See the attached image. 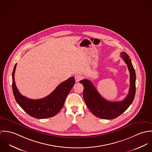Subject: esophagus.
<instances>
[{
	"instance_id": "1",
	"label": "esophagus",
	"mask_w": 152,
	"mask_h": 152,
	"mask_svg": "<svg viewBox=\"0 0 152 152\" xmlns=\"http://www.w3.org/2000/svg\"><path fill=\"white\" fill-rule=\"evenodd\" d=\"M82 78H83V76L81 75H80V74H77L75 76V79L76 82L80 81Z\"/></svg>"
}]
</instances>
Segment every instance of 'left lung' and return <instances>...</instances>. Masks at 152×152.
Segmentation results:
<instances>
[{"label":"left lung","instance_id":"obj_1","mask_svg":"<svg viewBox=\"0 0 152 152\" xmlns=\"http://www.w3.org/2000/svg\"><path fill=\"white\" fill-rule=\"evenodd\" d=\"M121 57L128 66L130 73V88L128 95L122 101L110 102L101 96L91 81L84 79L80 81L84 87L83 97L87 107L96 116L105 119H115L129 107L136 92V74L129 56L122 52Z\"/></svg>","mask_w":152,"mask_h":152}]
</instances>
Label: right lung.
<instances>
[{"instance_id": "right-lung-1", "label": "right lung", "mask_w": 152, "mask_h": 152, "mask_svg": "<svg viewBox=\"0 0 152 152\" xmlns=\"http://www.w3.org/2000/svg\"><path fill=\"white\" fill-rule=\"evenodd\" d=\"M16 65L12 72V89L17 103L29 115L37 119L48 118L57 115L63 108L68 94L74 86L75 78H69L42 99H31L21 95L16 87L15 81Z\"/></svg>"}]
</instances>
